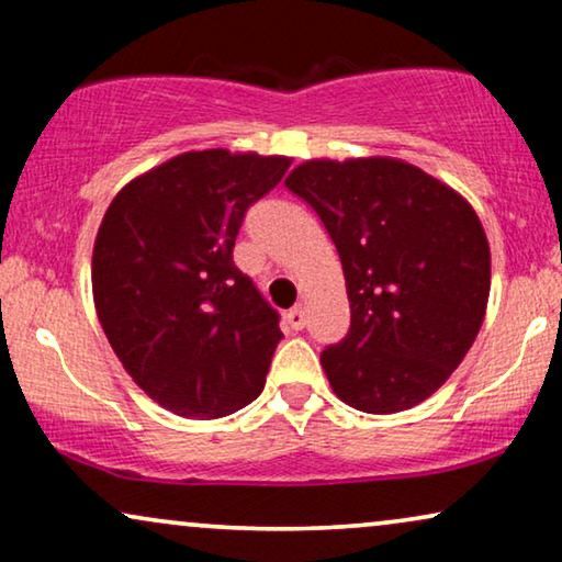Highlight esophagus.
Returning <instances> with one entry per match:
<instances>
[{
    "label": "esophagus",
    "instance_id": "esophagus-1",
    "mask_svg": "<svg viewBox=\"0 0 562 562\" xmlns=\"http://www.w3.org/2000/svg\"><path fill=\"white\" fill-rule=\"evenodd\" d=\"M306 325V317H304V310L302 306H296V310H291L286 314V327L294 329V333H299V329H304Z\"/></svg>",
    "mask_w": 562,
    "mask_h": 562
}]
</instances>
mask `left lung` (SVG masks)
I'll list each match as a JSON object with an SVG mask.
<instances>
[{"label": "left lung", "instance_id": "1", "mask_svg": "<svg viewBox=\"0 0 562 562\" xmlns=\"http://www.w3.org/2000/svg\"><path fill=\"white\" fill-rule=\"evenodd\" d=\"M333 237L350 329L322 352L340 402L368 414L412 409L463 363L486 317L491 250L473 206L389 156L304 160L286 176Z\"/></svg>", "mask_w": 562, "mask_h": 562}]
</instances>
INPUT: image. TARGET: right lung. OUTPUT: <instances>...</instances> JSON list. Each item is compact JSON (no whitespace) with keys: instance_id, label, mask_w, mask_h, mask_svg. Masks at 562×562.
I'll return each instance as SVG.
<instances>
[{"instance_id":"right-lung-1","label":"right lung","mask_w":562,"mask_h":562,"mask_svg":"<svg viewBox=\"0 0 562 562\" xmlns=\"http://www.w3.org/2000/svg\"><path fill=\"white\" fill-rule=\"evenodd\" d=\"M286 156L189 150L135 176L104 212L91 256L99 325L133 381L189 419L227 417L266 386L279 312L233 263L252 202Z\"/></svg>"}]
</instances>
